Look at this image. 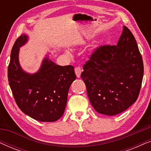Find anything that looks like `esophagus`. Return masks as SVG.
I'll use <instances>...</instances> for the list:
<instances>
[{"label":"esophagus","instance_id":"34e87169","mask_svg":"<svg viewBox=\"0 0 151 151\" xmlns=\"http://www.w3.org/2000/svg\"><path fill=\"white\" fill-rule=\"evenodd\" d=\"M75 73L76 75L77 76V78H80V76H81L82 73V69L80 67H77L75 68Z\"/></svg>","mask_w":151,"mask_h":151}]
</instances>
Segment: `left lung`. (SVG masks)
<instances>
[{"label": "left lung", "mask_w": 151, "mask_h": 151, "mask_svg": "<svg viewBox=\"0 0 151 151\" xmlns=\"http://www.w3.org/2000/svg\"><path fill=\"white\" fill-rule=\"evenodd\" d=\"M83 69L81 78L97 112L119 114L137 100L143 79V60L135 37L126 26L117 45L95 49Z\"/></svg>", "instance_id": "8db88e82"}]
</instances>
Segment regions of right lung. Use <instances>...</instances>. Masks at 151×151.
<instances>
[{
  "instance_id": "obj_1",
  "label": "right lung",
  "mask_w": 151,
  "mask_h": 151,
  "mask_svg": "<svg viewBox=\"0 0 151 151\" xmlns=\"http://www.w3.org/2000/svg\"><path fill=\"white\" fill-rule=\"evenodd\" d=\"M27 41L28 36L22 34L12 47L7 73L10 88L24 114L40 122H55L65 112L69 87L76 78L74 67L58 65L47 56L36 73H27L18 55Z\"/></svg>"
}]
</instances>
